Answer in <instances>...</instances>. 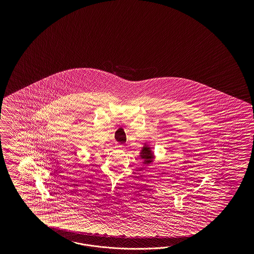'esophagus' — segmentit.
Instances as JSON below:
<instances>
[{
    "instance_id": "obj_1",
    "label": "esophagus",
    "mask_w": 254,
    "mask_h": 254,
    "mask_svg": "<svg viewBox=\"0 0 254 254\" xmlns=\"http://www.w3.org/2000/svg\"><path fill=\"white\" fill-rule=\"evenodd\" d=\"M117 148H118V149H125V146H124V145H122V144H118V145H117Z\"/></svg>"
}]
</instances>
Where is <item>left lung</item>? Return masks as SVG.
Segmentation results:
<instances>
[{"mask_svg":"<svg viewBox=\"0 0 254 254\" xmlns=\"http://www.w3.org/2000/svg\"><path fill=\"white\" fill-rule=\"evenodd\" d=\"M139 159L141 160V164L143 165V169H146L150 165L154 164V159H155V154H154L153 148L148 142H144L143 146L141 147V150L139 151Z\"/></svg>","mask_w":254,"mask_h":254,"instance_id":"1","label":"left lung"}]
</instances>
